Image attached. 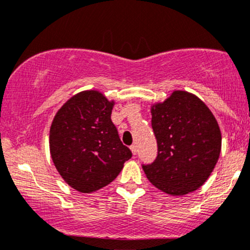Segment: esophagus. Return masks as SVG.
Wrapping results in <instances>:
<instances>
[{
	"instance_id": "1",
	"label": "esophagus",
	"mask_w": 250,
	"mask_h": 250,
	"mask_svg": "<svg viewBox=\"0 0 250 250\" xmlns=\"http://www.w3.org/2000/svg\"><path fill=\"white\" fill-rule=\"evenodd\" d=\"M130 150H131V153H133V155H136L137 154V147L135 145H131L130 146Z\"/></svg>"
}]
</instances>
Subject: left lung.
<instances>
[{
	"mask_svg": "<svg viewBox=\"0 0 250 250\" xmlns=\"http://www.w3.org/2000/svg\"><path fill=\"white\" fill-rule=\"evenodd\" d=\"M157 156L142 165L160 190L181 196L199 189L214 170L221 151V131L213 113L197 96L175 90L151 107Z\"/></svg>",
	"mask_w": 250,
	"mask_h": 250,
	"instance_id": "obj_1",
	"label": "left lung"
}]
</instances>
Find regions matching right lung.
<instances>
[{
	"instance_id": "add662e5",
	"label": "right lung",
	"mask_w": 250,
	"mask_h": 250,
	"mask_svg": "<svg viewBox=\"0 0 250 250\" xmlns=\"http://www.w3.org/2000/svg\"><path fill=\"white\" fill-rule=\"evenodd\" d=\"M114 104L100 91L85 90L70 97L54 117L51 159L62 179L77 191L105 187L131 157L111 122Z\"/></svg>"
}]
</instances>
